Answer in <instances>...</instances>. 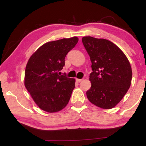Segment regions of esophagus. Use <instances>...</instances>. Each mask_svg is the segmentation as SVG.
Returning <instances> with one entry per match:
<instances>
[{"instance_id":"1","label":"esophagus","mask_w":146,"mask_h":146,"mask_svg":"<svg viewBox=\"0 0 146 146\" xmlns=\"http://www.w3.org/2000/svg\"><path fill=\"white\" fill-rule=\"evenodd\" d=\"M82 79H78V78H76V81L78 82H82Z\"/></svg>"}]
</instances>
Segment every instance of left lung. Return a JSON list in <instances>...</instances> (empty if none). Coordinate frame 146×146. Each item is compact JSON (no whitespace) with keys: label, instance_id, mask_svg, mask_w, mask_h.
Returning a JSON list of instances; mask_svg holds the SVG:
<instances>
[{"label":"left lung","instance_id":"left-lung-1","mask_svg":"<svg viewBox=\"0 0 146 146\" xmlns=\"http://www.w3.org/2000/svg\"><path fill=\"white\" fill-rule=\"evenodd\" d=\"M82 43L90 56L93 70L87 98L100 108H113L131 84L130 64L123 51L108 40L86 36L82 38Z\"/></svg>","mask_w":146,"mask_h":146}]
</instances>
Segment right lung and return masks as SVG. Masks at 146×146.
<instances>
[{
  "mask_svg": "<svg viewBox=\"0 0 146 146\" xmlns=\"http://www.w3.org/2000/svg\"><path fill=\"white\" fill-rule=\"evenodd\" d=\"M78 42L77 37L48 42L30 57L25 68V86L42 110L55 113L68 104L75 79L60 75L65 57Z\"/></svg>",
  "mask_w": 146,
  "mask_h": 146,
  "instance_id": "add662e5",
  "label": "right lung"
}]
</instances>
